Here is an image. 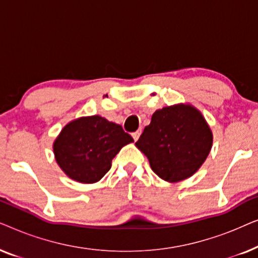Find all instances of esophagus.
I'll return each mask as SVG.
<instances>
[{"label": "esophagus", "instance_id": "34e87169", "mask_svg": "<svg viewBox=\"0 0 258 258\" xmlns=\"http://www.w3.org/2000/svg\"><path fill=\"white\" fill-rule=\"evenodd\" d=\"M141 133H142V130L140 129V130H137V132H135V133H133V134H132L133 139H134V141H135V142H136L137 140L140 139V135H141Z\"/></svg>", "mask_w": 258, "mask_h": 258}]
</instances>
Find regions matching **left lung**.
Instances as JSON below:
<instances>
[{
    "label": "left lung",
    "mask_w": 258,
    "mask_h": 258,
    "mask_svg": "<svg viewBox=\"0 0 258 258\" xmlns=\"http://www.w3.org/2000/svg\"><path fill=\"white\" fill-rule=\"evenodd\" d=\"M135 146L158 177L176 183L202 167L213 147V132L199 109L178 103L155 111Z\"/></svg>",
    "instance_id": "8db88e82"
}]
</instances>
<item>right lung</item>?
Returning <instances> with one entry per match:
<instances>
[{
    "label": "right lung",
    "instance_id": "obj_1",
    "mask_svg": "<svg viewBox=\"0 0 258 258\" xmlns=\"http://www.w3.org/2000/svg\"><path fill=\"white\" fill-rule=\"evenodd\" d=\"M134 142L122 126L100 115L83 116L63 126L52 144L55 160L74 181L96 183L111 168V161Z\"/></svg>",
    "mask_w": 258,
    "mask_h": 258
}]
</instances>
